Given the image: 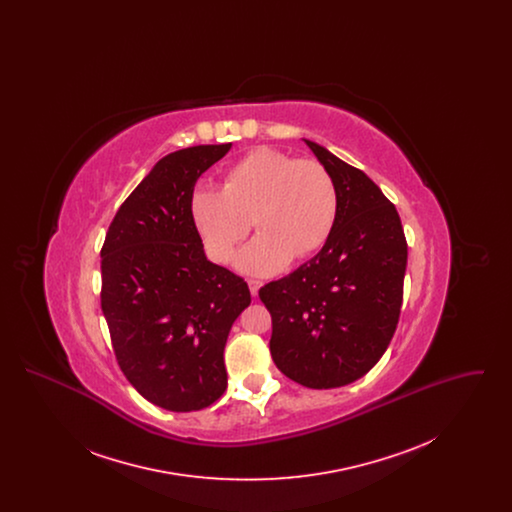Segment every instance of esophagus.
<instances>
[{
    "instance_id": "34e87169",
    "label": "esophagus",
    "mask_w": 512,
    "mask_h": 512,
    "mask_svg": "<svg viewBox=\"0 0 512 512\" xmlns=\"http://www.w3.org/2000/svg\"><path fill=\"white\" fill-rule=\"evenodd\" d=\"M247 284H249V292H251V295L257 297L261 286H263V282H259V280H247Z\"/></svg>"
}]
</instances>
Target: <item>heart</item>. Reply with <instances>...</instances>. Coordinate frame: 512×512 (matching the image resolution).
<instances>
[{
    "label": "heart",
    "mask_w": 512,
    "mask_h": 512,
    "mask_svg": "<svg viewBox=\"0 0 512 512\" xmlns=\"http://www.w3.org/2000/svg\"><path fill=\"white\" fill-rule=\"evenodd\" d=\"M338 209V188L326 167L274 147L249 151L228 169L222 190L203 184L190 199L195 228L219 263L242 244L253 220L261 234L236 259L251 274H272L292 257L317 253L334 232Z\"/></svg>",
    "instance_id": "heart-1"
}]
</instances>
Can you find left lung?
Masks as SVG:
<instances>
[{
    "instance_id": "1",
    "label": "left lung",
    "mask_w": 512,
    "mask_h": 512,
    "mask_svg": "<svg viewBox=\"0 0 512 512\" xmlns=\"http://www.w3.org/2000/svg\"><path fill=\"white\" fill-rule=\"evenodd\" d=\"M332 174L340 209L330 240L259 290L272 317V361L313 390L347 386L380 361L403 303L407 240L395 205L365 172L305 140Z\"/></svg>"
}]
</instances>
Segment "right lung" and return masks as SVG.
<instances>
[{
    "mask_svg": "<svg viewBox=\"0 0 512 512\" xmlns=\"http://www.w3.org/2000/svg\"><path fill=\"white\" fill-rule=\"evenodd\" d=\"M232 144L178 149L126 197L101 247V311L128 382L190 413L226 390L224 345L251 303L244 278L205 257L190 199Z\"/></svg>",
    "mask_w": 512,
    "mask_h": 512,
    "instance_id": "add662e5",
    "label": "right lung"
}]
</instances>
